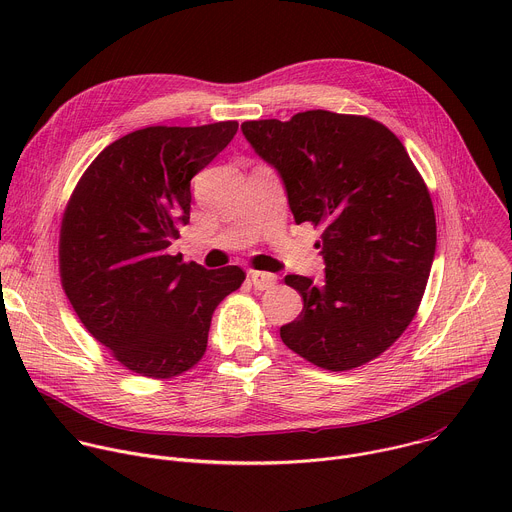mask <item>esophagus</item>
<instances>
[{"instance_id":"obj_1","label":"esophagus","mask_w":512,"mask_h":512,"mask_svg":"<svg viewBox=\"0 0 512 512\" xmlns=\"http://www.w3.org/2000/svg\"><path fill=\"white\" fill-rule=\"evenodd\" d=\"M251 281H253L255 289H269L277 283V277L273 273H265V271H251Z\"/></svg>"}]
</instances>
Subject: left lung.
I'll list each match as a JSON object with an SVG mask.
<instances>
[{
	"instance_id": "obj_1",
	"label": "left lung",
	"mask_w": 512,
	"mask_h": 512,
	"mask_svg": "<svg viewBox=\"0 0 512 512\" xmlns=\"http://www.w3.org/2000/svg\"><path fill=\"white\" fill-rule=\"evenodd\" d=\"M241 129L294 221L324 229V281L285 277L304 310L279 328L283 344L326 371L377 358L411 324L435 255L433 204L403 143L379 121L322 109Z\"/></svg>"
}]
</instances>
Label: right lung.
<instances>
[{
	"label": "right lung",
	"mask_w": 512,
	"mask_h": 512,
	"mask_svg": "<svg viewBox=\"0 0 512 512\" xmlns=\"http://www.w3.org/2000/svg\"><path fill=\"white\" fill-rule=\"evenodd\" d=\"M237 121L145 127L95 158L66 206L60 277L85 328L133 373L168 379L202 358L237 265L204 269L168 249L190 223V180L221 154Z\"/></svg>",
	"instance_id": "1"
}]
</instances>
